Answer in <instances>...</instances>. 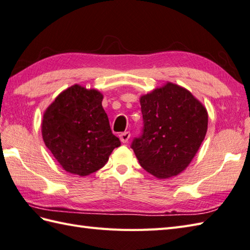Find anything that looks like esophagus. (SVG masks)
<instances>
[{"label":"esophagus","mask_w":250,"mask_h":250,"mask_svg":"<svg viewBox=\"0 0 250 250\" xmlns=\"http://www.w3.org/2000/svg\"><path fill=\"white\" fill-rule=\"evenodd\" d=\"M130 136H131L130 132H124V133H121V134H119L120 141H121V143H124V144L127 143V141L130 139Z\"/></svg>","instance_id":"1"}]
</instances>
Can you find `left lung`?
Segmentation results:
<instances>
[{
	"mask_svg": "<svg viewBox=\"0 0 250 250\" xmlns=\"http://www.w3.org/2000/svg\"><path fill=\"white\" fill-rule=\"evenodd\" d=\"M143 133L131 148L145 170L159 179L181 173L199 150L208 130V112L183 88L168 82L141 97Z\"/></svg>",
	"mask_w": 250,
	"mask_h": 250,
	"instance_id": "obj_1",
	"label": "left lung"
}]
</instances>
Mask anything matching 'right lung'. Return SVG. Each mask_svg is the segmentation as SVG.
Returning a JSON list of instances; mask_svg holds the SVG:
<instances>
[{
    "label": "right lung",
    "instance_id": "right-lung-1",
    "mask_svg": "<svg viewBox=\"0 0 250 250\" xmlns=\"http://www.w3.org/2000/svg\"><path fill=\"white\" fill-rule=\"evenodd\" d=\"M103 95L75 84L56 97L42 124L45 146L66 171L81 177L100 169L120 146L102 107Z\"/></svg>",
    "mask_w": 250,
    "mask_h": 250
}]
</instances>
